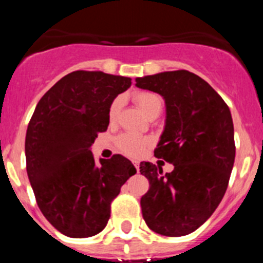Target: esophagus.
I'll use <instances>...</instances> for the list:
<instances>
[{
	"instance_id": "1",
	"label": "esophagus",
	"mask_w": 263,
	"mask_h": 263,
	"mask_svg": "<svg viewBox=\"0 0 263 263\" xmlns=\"http://www.w3.org/2000/svg\"><path fill=\"white\" fill-rule=\"evenodd\" d=\"M133 164H134V166H136L137 171H138V170H139V163H138V160H133Z\"/></svg>"
}]
</instances>
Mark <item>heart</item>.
<instances>
[{"label":"heart","mask_w":263,"mask_h":263,"mask_svg":"<svg viewBox=\"0 0 263 263\" xmlns=\"http://www.w3.org/2000/svg\"><path fill=\"white\" fill-rule=\"evenodd\" d=\"M134 101L147 117L155 111H162V108H163V100L159 95L154 93V92H146V90L137 92L134 95ZM121 105H122V100L120 97L111 103L110 108H109V120H116V117L120 113ZM148 143H150V141L147 138L138 136L136 133H124L116 139V145H117L118 150L133 158L142 154Z\"/></svg>","instance_id":"heart-1"}]
</instances>
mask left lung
<instances>
[{
    "label": "left lung",
    "instance_id": "left-lung-1",
    "mask_svg": "<svg viewBox=\"0 0 263 263\" xmlns=\"http://www.w3.org/2000/svg\"><path fill=\"white\" fill-rule=\"evenodd\" d=\"M136 85L163 97L166 122L154 155L174 164L166 174L159 164H139L150 183L141 199L143 220L162 236H185L212 216L227 191L236 155L231 110L185 69L137 78Z\"/></svg>",
    "mask_w": 263,
    "mask_h": 263
}]
</instances>
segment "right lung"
I'll use <instances>...</instances> for the list:
<instances>
[{"instance_id":"add662e5","label":"right lung","mask_w":263,"mask_h":263,"mask_svg":"<svg viewBox=\"0 0 263 263\" xmlns=\"http://www.w3.org/2000/svg\"><path fill=\"white\" fill-rule=\"evenodd\" d=\"M132 79L101 71H75L39 100L25 141L27 176L39 210L64 236L100 233L110 217V203L137 173L116 154L96 163L90 146L109 125L113 100Z\"/></svg>"}]
</instances>
